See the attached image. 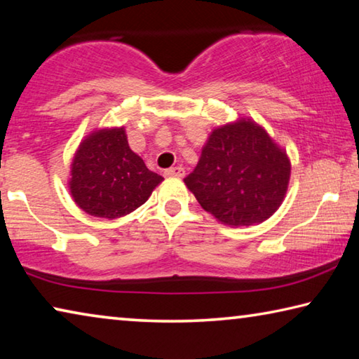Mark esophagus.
I'll return each instance as SVG.
<instances>
[{
	"mask_svg": "<svg viewBox=\"0 0 359 359\" xmlns=\"http://www.w3.org/2000/svg\"><path fill=\"white\" fill-rule=\"evenodd\" d=\"M166 177H184L185 175V169L182 166H175V168H169L165 171Z\"/></svg>",
	"mask_w": 359,
	"mask_h": 359,
	"instance_id": "34e87169",
	"label": "esophagus"
}]
</instances>
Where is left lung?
<instances>
[{
  "label": "left lung",
  "instance_id": "8db88e82",
  "mask_svg": "<svg viewBox=\"0 0 359 359\" xmlns=\"http://www.w3.org/2000/svg\"><path fill=\"white\" fill-rule=\"evenodd\" d=\"M291 165L252 120L212 131L198 166L184 182L204 210L229 226H250L280 208Z\"/></svg>",
  "mask_w": 359,
  "mask_h": 359
}]
</instances>
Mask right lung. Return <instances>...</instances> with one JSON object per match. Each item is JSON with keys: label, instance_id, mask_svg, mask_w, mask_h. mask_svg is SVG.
Masks as SVG:
<instances>
[{"label": "right lung", "instance_id": "right-lung-1", "mask_svg": "<svg viewBox=\"0 0 359 359\" xmlns=\"http://www.w3.org/2000/svg\"><path fill=\"white\" fill-rule=\"evenodd\" d=\"M163 180L130 149L123 128L100 130L79 145L71 168V194L90 215L118 218L147 201Z\"/></svg>", "mask_w": 359, "mask_h": 359}]
</instances>
